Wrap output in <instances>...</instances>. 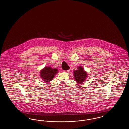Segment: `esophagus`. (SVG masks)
Returning <instances> with one entry per match:
<instances>
[{"label":"esophagus","mask_w":129,"mask_h":129,"mask_svg":"<svg viewBox=\"0 0 129 129\" xmlns=\"http://www.w3.org/2000/svg\"><path fill=\"white\" fill-rule=\"evenodd\" d=\"M69 70H64V72L65 73H68V72H69Z\"/></svg>","instance_id":"34e87169"}]
</instances>
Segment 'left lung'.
<instances>
[{"label": "left lung", "mask_w": 129, "mask_h": 129, "mask_svg": "<svg viewBox=\"0 0 129 129\" xmlns=\"http://www.w3.org/2000/svg\"><path fill=\"white\" fill-rule=\"evenodd\" d=\"M77 70L74 71L73 74L76 82L80 84L81 83H83L84 81L86 80V78L87 77V73L86 72L83 68L81 66H79Z\"/></svg>", "instance_id": "obj_1"}]
</instances>
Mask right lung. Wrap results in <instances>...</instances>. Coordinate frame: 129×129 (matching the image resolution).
Wrapping results in <instances>:
<instances>
[{
	"label": "right lung",
	"mask_w": 129,
	"mask_h": 129,
	"mask_svg": "<svg viewBox=\"0 0 129 129\" xmlns=\"http://www.w3.org/2000/svg\"><path fill=\"white\" fill-rule=\"evenodd\" d=\"M58 72V69H52L50 67H45L40 71V76L43 81L47 83L51 81Z\"/></svg>",
	"instance_id": "obj_1"
}]
</instances>
